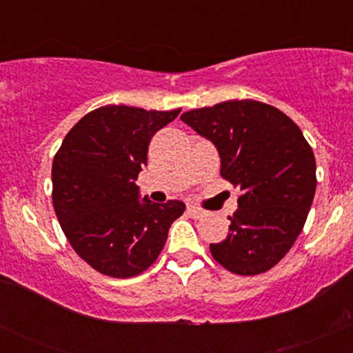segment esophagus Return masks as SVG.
Here are the masks:
<instances>
[{"mask_svg":"<svg viewBox=\"0 0 353 353\" xmlns=\"http://www.w3.org/2000/svg\"><path fill=\"white\" fill-rule=\"evenodd\" d=\"M185 210H188V214L192 219H201V217L205 216V210L196 208V205H188V209H185Z\"/></svg>","mask_w":353,"mask_h":353,"instance_id":"1","label":"esophagus"}]
</instances>
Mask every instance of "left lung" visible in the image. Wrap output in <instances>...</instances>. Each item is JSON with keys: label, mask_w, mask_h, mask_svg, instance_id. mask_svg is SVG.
<instances>
[{"label": "left lung", "mask_w": 353, "mask_h": 353, "mask_svg": "<svg viewBox=\"0 0 353 353\" xmlns=\"http://www.w3.org/2000/svg\"><path fill=\"white\" fill-rule=\"evenodd\" d=\"M181 121L216 145L221 176L241 189L228 237L210 244L212 257L239 275L272 269L302 232L317 188L302 131L277 108L252 99L192 109Z\"/></svg>", "instance_id": "8db88e82"}]
</instances>
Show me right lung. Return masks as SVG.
Instances as JSON below:
<instances>
[{
    "instance_id": "obj_1",
    "label": "right lung",
    "mask_w": 353,
    "mask_h": 353,
    "mask_svg": "<svg viewBox=\"0 0 353 353\" xmlns=\"http://www.w3.org/2000/svg\"><path fill=\"white\" fill-rule=\"evenodd\" d=\"M109 104L72 125L52 161V205L74 252L98 272L134 277L151 267L184 202L139 201L137 176L152 136L179 116Z\"/></svg>"
}]
</instances>
